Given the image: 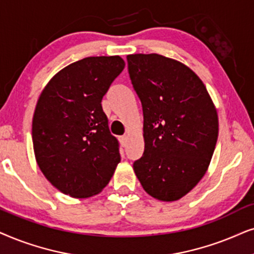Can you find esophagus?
Wrapping results in <instances>:
<instances>
[{
    "label": "esophagus",
    "instance_id": "34e87169",
    "mask_svg": "<svg viewBox=\"0 0 254 254\" xmlns=\"http://www.w3.org/2000/svg\"><path fill=\"white\" fill-rule=\"evenodd\" d=\"M120 141H121L122 146H125V145H127V136L120 137Z\"/></svg>",
    "mask_w": 254,
    "mask_h": 254
}]
</instances>
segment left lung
<instances>
[{
  "label": "left lung",
  "mask_w": 254,
  "mask_h": 254,
  "mask_svg": "<svg viewBox=\"0 0 254 254\" xmlns=\"http://www.w3.org/2000/svg\"><path fill=\"white\" fill-rule=\"evenodd\" d=\"M144 115L143 157L133 170L144 190L177 201L203 178L218 137L217 111L200 77L157 53L127 57Z\"/></svg>",
  "instance_id": "left-lung-1"
}]
</instances>
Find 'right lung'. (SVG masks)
Here are the masks:
<instances>
[{
	"mask_svg": "<svg viewBox=\"0 0 254 254\" xmlns=\"http://www.w3.org/2000/svg\"><path fill=\"white\" fill-rule=\"evenodd\" d=\"M124 66L118 56L88 57L57 73L40 94L33 150L40 171L64 194H99L121 161L101 102Z\"/></svg>",
	"mask_w": 254,
	"mask_h": 254,
	"instance_id": "1",
	"label": "right lung"
}]
</instances>
